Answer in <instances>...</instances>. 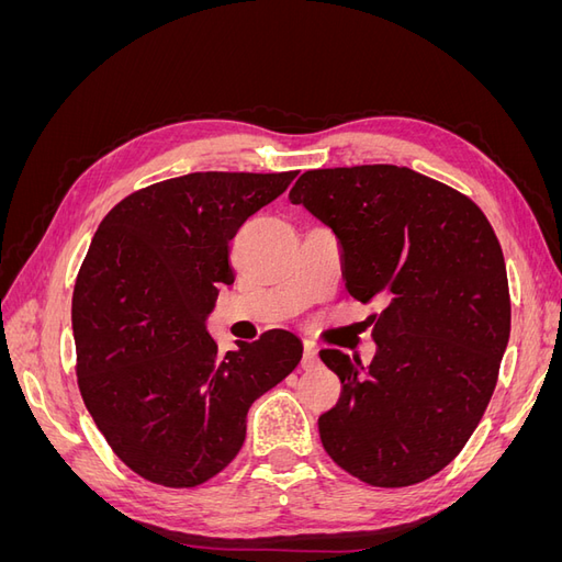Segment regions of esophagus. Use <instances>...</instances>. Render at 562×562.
<instances>
[{"label": "esophagus", "instance_id": "34e87169", "mask_svg": "<svg viewBox=\"0 0 562 562\" xmlns=\"http://www.w3.org/2000/svg\"><path fill=\"white\" fill-rule=\"evenodd\" d=\"M318 366V349L314 345H304V353H302V368L312 370Z\"/></svg>", "mask_w": 562, "mask_h": 562}]
</instances>
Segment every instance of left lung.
<instances>
[{
  "label": "left lung",
  "mask_w": 562,
  "mask_h": 562,
  "mask_svg": "<svg viewBox=\"0 0 562 562\" xmlns=\"http://www.w3.org/2000/svg\"><path fill=\"white\" fill-rule=\"evenodd\" d=\"M288 199L335 232L349 295L386 302L370 366L321 351L342 382L323 448L375 487L431 479L479 427L512 333L495 229L469 196L391 164L307 171Z\"/></svg>",
  "instance_id": "8db88e82"
}]
</instances>
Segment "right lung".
Returning <instances> with one entry per match:
<instances>
[{
    "label": "right lung",
    "instance_id": "1",
    "mask_svg": "<svg viewBox=\"0 0 562 562\" xmlns=\"http://www.w3.org/2000/svg\"><path fill=\"white\" fill-rule=\"evenodd\" d=\"M190 173L128 194L103 217L75 283L81 398L114 454L145 481L196 487L246 440L255 398L297 368L302 342L267 330L220 353L206 330L229 241L295 180Z\"/></svg>",
    "mask_w": 562,
    "mask_h": 562
}]
</instances>
